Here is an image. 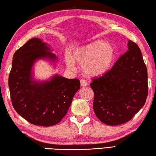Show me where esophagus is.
Returning <instances> with one entry per match:
<instances>
[{"instance_id":"1","label":"esophagus","mask_w":156,"mask_h":156,"mask_svg":"<svg viewBox=\"0 0 156 156\" xmlns=\"http://www.w3.org/2000/svg\"><path fill=\"white\" fill-rule=\"evenodd\" d=\"M80 85H81V87H87V86L88 85V83H87V82L86 81V80H80Z\"/></svg>"}]
</instances>
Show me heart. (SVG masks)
Wrapping results in <instances>:
<instances>
[{"mask_svg":"<svg viewBox=\"0 0 156 156\" xmlns=\"http://www.w3.org/2000/svg\"><path fill=\"white\" fill-rule=\"evenodd\" d=\"M116 49L109 42L95 41L76 48L72 55L65 56L67 68L75 69V62L82 66V72L89 77H98L105 74L113 63Z\"/></svg>","mask_w":156,"mask_h":156,"instance_id":"b5f03b06","label":"heart"}]
</instances>
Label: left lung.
<instances>
[{"label":"left lung","instance_id":"1","mask_svg":"<svg viewBox=\"0 0 156 156\" xmlns=\"http://www.w3.org/2000/svg\"><path fill=\"white\" fill-rule=\"evenodd\" d=\"M128 51L105 74L93 79V108L97 118L108 125L130 121L145 105L147 71L140 48L128 41Z\"/></svg>","mask_w":156,"mask_h":156}]
</instances>
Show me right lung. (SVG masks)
<instances>
[{"mask_svg":"<svg viewBox=\"0 0 156 156\" xmlns=\"http://www.w3.org/2000/svg\"><path fill=\"white\" fill-rule=\"evenodd\" d=\"M12 59L9 87L13 108L31 124L44 127L58 124L80 89V80L58 74L47 80H35L33 69L38 59L54 63L58 60L48 44L40 39L26 42L15 51Z\"/></svg>","mask_w":156,"mask_h":156,"instance_id":"1","label":"right lung"}]
</instances>
